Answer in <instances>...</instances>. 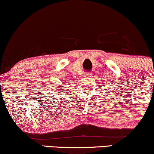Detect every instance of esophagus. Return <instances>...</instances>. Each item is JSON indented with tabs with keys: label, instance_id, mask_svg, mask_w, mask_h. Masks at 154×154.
Instances as JSON below:
<instances>
[{
	"label": "esophagus",
	"instance_id": "esophagus-1",
	"mask_svg": "<svg viewBox=\"0 0 154 154\" xmlns=\"http://www.w3.org/2000/svg\"><path fill=\"white\" fill-rule=\"evenodd\" d=\"M91 73H85V77H91Z\"/></svg>",
	"mask_w": 154,
	"mask_h": 154
}]
</instances>
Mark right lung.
Instances as JSON below:
<instances>
[{
    "label": "right lung",
    "mask_w": 154,
    "mask_h": 154,
    "mask_svg": "<svg viewBox=\"0 0 154 154\" xmlns=\"http://www.w3.org/2000/svg\"><path fill=\"white\" fill-rule=\"evenodd\" d=\"M52 88L53 89H54V92L55 93H56V92L57 91H59V90H58V88H59V90H61V93H63V91H63V86H62V85H61V86H59V88H56V87H52ZM60 94H61V93H60Z\"/></svg>",
    "instance_id": "right-lung-1"
}]
</instances>
